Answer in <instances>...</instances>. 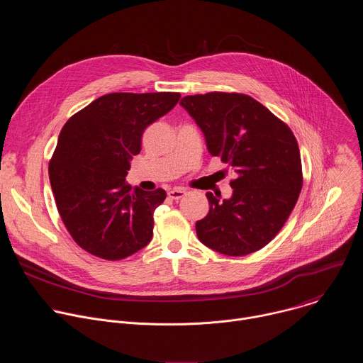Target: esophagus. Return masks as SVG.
Instances as JSON below:
<instances>
[{"instance_id": "esophagus-1", "label": "esophagus", "mask_w": 363, "mask_h": 363, "mask_svg": "<svg viewBox=\"0 0 363 363\" xmlns=\"http://www.w3.org/2000/svg\"><path fill=\"white\" fill-rule=\"evenodd\" d=\"M185 194H186V189H184V188H174V189H171L168 192V196L171 199H181Z\"/></svg>"}]
</instances>
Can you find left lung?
Wrapping results in <instances>:
<instances>
[{
    "label": "left lung",
    "mask_w": 363,
    "mask_h": 363,
    "mask_svg": "<svg viewBox=\"0 0 363 363\" xmlns=\"http://www.w3.org/2000/svg\"><path fill=\"white\" fill-rule=\"evenodd\" d=\"M179 105L201 128L208 152L237 175L230 182L231 198L206 192L208 216L195 224L199 241L233 257L263 248L281 230L301 191V160L293 132L242 93L185 96Z\"/></svg>",
    "instance_id": "1"
}]
</instances>
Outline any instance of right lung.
<instances>
[{
  "label": "right lung",
  "mask_w": 363,
  "mask_h": 363,
  "mask_svg": "<svg viewBox=\"0 0 363 363\" xmlns=\"http://www.w3.org/2000/svg\"><path fill=\"white\" fill-rule=\"evenodd\" d=\"M181 94L109 93L63 126L48 165L59 214L87 252L122 260L149 244L162 188L132 189L125 177L140 152L143 130L167 115Z\"/></svg>",
  "instance_id": "1"
}]
</instances>
